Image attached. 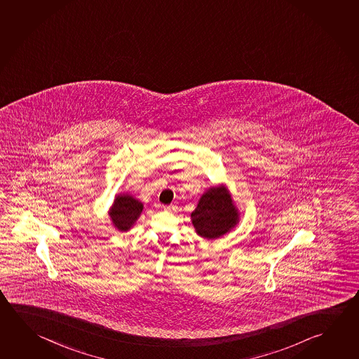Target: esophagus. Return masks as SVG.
<instances>
[{
    "label": "esophagus",
    "instance_id": "esophagus-1",
    "mask_svg": "<svg viewBox=\"0 0 359 359\" xmlns=\"http://www.w3.org/2000/svg\"><path fill=\"white\" fill-rule=\"evenodd\" d=\"M164 208L165 210H171V209H172V207H171V205H164Z\"/></svg>",
    "mask_w": 359,
    "mask_h": 359
}]
</instances>
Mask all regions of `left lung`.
Masks as SVG:
<instances>
[{"label":"left lung","instance_id":"8db88e82","mask_svg":"<svg viewBox=\"0 0 359 359\" xmlns=\"http://www.w3.org/2000/svg\"><path fill=\"white\" fill-rule=\"evenodd\" d=\"M196 233L203 238H219L238 222V213L226 189L213 188L203 195L191 213Z\"/></svg>","mask_w":359,"mask_h":359}]
</instances>
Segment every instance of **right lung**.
<instances>
[{
  "instance_id": "obj_1",
  "label": "right lung",
  "mask_w": 359,
  "mask_h": 359,
  "mask_svg": "<svg viewBox=\"0 0 359 359\" xmlns=\"http://www.w3.org/2000/svg\"><path fill=\"white\" fill-rule=\"evenodd\" d=\"M142 212V204L130 195H118L111 210V218L120 231H128Z\"/></svg>"
}]
</instances>
